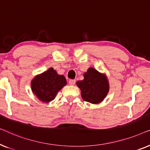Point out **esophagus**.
<instances>
[{
  "mask_svg": "<svg viewBox=\"0 0 150 150\" xmlns=\"http://www.w3.org/2000/svg\"><path fill=\"white\" fill-rule=\"evenodd\" d=\"M75 83H76V80L71 79V80H69V84L70 85H74Z\"/></svg>",
  "mask_w": 150,
  "mask_h": 150,
  "instance_id": "1",
  "label": "esophagus"
}]
</instances>
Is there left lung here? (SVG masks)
<instances>
[{"label":"left lung","mask_w":150,"mask_h":150,"mask_svg":"<svg viewBox=\"0 0 150 150\" xmlns=\"http://www.w3.org/2000/svg\"><path fill=\"white\" fill-rule=\"evenodd\" d=\"M76 85L81 89L83 100L92 104L102 102L109 89L106 77L92 67L84 74V80L78 81Z\"/></svg>","instance_id":"1"}]
</instances>
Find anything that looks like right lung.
I'll list each match as a JSON object with an SVG mask.
<instances>
[{"mask_svg": "<svg viewBox=\"0 0 150 150\" xmlns=\"http://www.w3.org/2000/svg\"><path fill=\"white\" fill-rule=\"evenodd\" d=\"M67 84L64 76L59 75L52 67L37 76L31 82V89L39 100L49 102Z\"/></svg>", "mask_w": 150, "mask_h": 150, "instance_id": "1", "label": "right lung"}]
</instances>
